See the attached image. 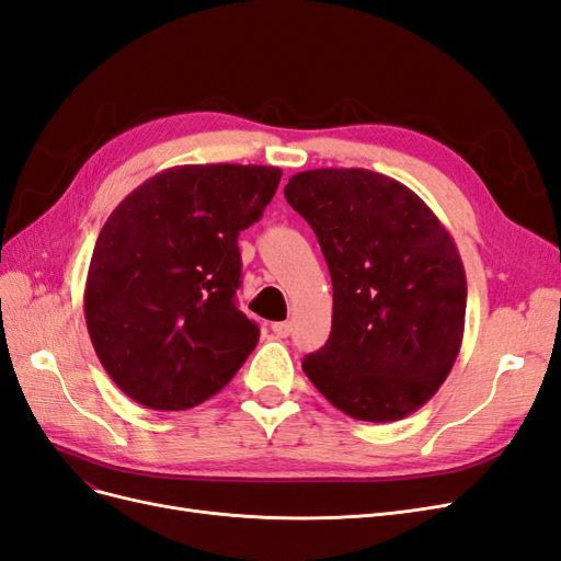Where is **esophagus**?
Segmentation results:
<instances>
[{
	"label": "esophagus",
	"mask_w": 561,
	"mask_h": 561,
	"mask_svg": "<svg viewBox=\"0 0 561 561\" xmlns=\"http://www.w3.org/2000/svg\"><path fill=\"white\" fill-rule=\"evenodd\" d=\"M271 330H274V334H276V336H290V332H293V322H287V320H283V322H274V325H271Z\"/></svg>",
	"instance_id": "1"
}]
</instances>
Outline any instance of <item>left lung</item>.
<instances>
[{"instance_id":"left-lung-1","label":"left lung","mask_w":561,"mask_h":561,"mask_svg":"<svg viewBox=\"0 0 561 561\" xmlns=\"http://www.w3.org/2000/svg\"><path fill=\"white\" fill-rule=\"evenodd\" d=\"M332 276V332L301 367L344 414L386 423L445 383L466 325V271L449 231L412 190L365 168L290 178Z\"/></svg>"}]
</instances>
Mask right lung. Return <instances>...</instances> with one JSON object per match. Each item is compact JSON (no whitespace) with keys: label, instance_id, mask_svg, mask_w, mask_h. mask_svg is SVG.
I'll use <instances>...</instances> for the list:
<instances>
[{"label":"right lung","instance_id":"1","mask_svg":"<svg viewBox=\"0 0 561 561\" xmlns=\"http://www.w3.org/2000/svg\"><path fill=\"white\" fill-rule=\"evenodd\" d=\"M283 171L175 165L130 192L100 231L83 313L112 381L149 410L219 393L260 342L236 304L239 233L257 222Z\"/></svg>","mask_w":561,"mask_h":561}]
</instances>
